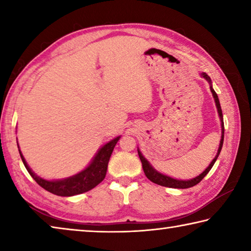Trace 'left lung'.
<instances>
[{
  "label": "left lung",
  "instance_id": "8db88e82",
  "mask_svg": "<svg viewBox=\"0 0 251 251\" xmlns=\"http://www.w3.org/2000/svg\"><path fill=\"white\" fill-rule=\"evenodd\" d=\"M201 77L205 78L208 83L210 85V92L212 93V96H214V100H215V104H216V107H217L218 110V115L220 118V125H222V138H220V143H219V147H218V151L217 154H216L215 158L211 160V163L209 164V166H208L205 171H203L201 175L193 178V179H187V180H181V179H176V178H173L171 176H167V175H164V174L159 173L158 171H156V169L151 166L150 161H148L145 157L143 156V154L139 151V148H137V151H138V156L139 158H141L142 161V165H143V169H144V173H145L146 177L150 179L151 181L155 182L157 185H160V186H165V187H171V188H178V189H185V188H189V187H193L195 185H197L199 181H201L203 177H205L209 171L211 169V167L214 166V164L216 163V160H217L218 156L220 154V151H222L223 148V144H224V133H225V128H224V118H223V112H222V107H220V103H219V99L217 94H216V92L214 91V88H212V84H211V79L209 76H208L206 73H201Z\"/></svg>",
  "mask_w": 251,
  "mask_h": 251
}]
</instances>
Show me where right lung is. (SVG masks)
Returning <instances> with one entry per match:
<instances>
[{
    "label": "right lung",
    "instance_id": "1",
    "mask_svg": "<svg viewBox=\"0 0 251 251\" xmlns=\"http://www.w3.org/2000/svg\"><path fill=\"white\" fill-rule=\"evenodd\" d=\"M120 138L121 136H117V137L113 138L112 141H109L108 143H106L105 145L101 146L100 150L97 151L96 155L93 157L91 163L88 164L87 167H85L83 171L75 174L73 176L55 180H48L37 176L36 174L29 168L26 160H25L24 156L22 155V151L20 150L19 144L18 147L20 156L21 158H22L25 168L27 169L29 175L33 177V179L35 180L37 184L41 187H43V188L48 190V192L54 195H57V196L70 197L74 196V195L86 193L88 190H91L94 188V187H96L100 181H103L106 176V172H107L110 155H112L114 147H115L117 142L120 141Z\"/></svg>",
    "mask_w": 251,
    "mask_h": 251
}]
</instances>
